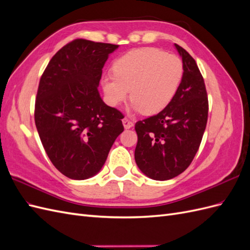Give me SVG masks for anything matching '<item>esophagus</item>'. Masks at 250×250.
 <instances>
[{
  "label": "esophagus",
  "instance_id": "esophagus-1",
  "mask_svg": "<svg viewBox=\"0 0 250 250\" xmlns=\"http://www.w3.org/2000/svg\"><path fill=\"white\" fill-rule=\"evenodd\" d=\"M122 122H123V126H124L125 129H129V128L133 127V123L131 122L130 120H128L127 118H124V119L122 120Z\"/></svg>",
  "mask_w": 250,
  "mask_h": 250
}]
</instances>
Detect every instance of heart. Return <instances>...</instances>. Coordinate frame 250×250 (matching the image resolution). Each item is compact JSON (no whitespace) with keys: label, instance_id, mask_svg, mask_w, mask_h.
<instances>
[{"label":"heart","instance_id":"heart-1","mask_svg":"<svg viewBox=\"0 0 250 250\" xmlns=\"http://www.w3.org/2000/svg\"><path fill=\"white\" fill-rule=\"evenodd\" d=\"M113 74L101 85L111 106L124 102L130 90L131 109L144 115L162 111L175 96L184 76V64L176 55L154 48L132 50L118 58Z\"/></svg>","mask_w":250,"mask_h":250}]
</instances>
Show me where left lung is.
Instances as JSON below:
<instances>
[{
    "mask_svg": "<svg viewBox=\"0 0 250 250\" xmlns=\"http://www.w3.org/2000/svg\"><path fill=\"white\" fill-rule=\"evenodd\" d=\"M183 59L184 76L172 101L157 115L135 124L134 158L151 179L168 180L192 163L206 130L208 102L202 75L193 57L174 44Z\"/></svg>",
    "mask_w": 250,
    "mask_h": 250,
    "instance_id": "left-lung-1",
    "label": "left lung"
}]
</instances>
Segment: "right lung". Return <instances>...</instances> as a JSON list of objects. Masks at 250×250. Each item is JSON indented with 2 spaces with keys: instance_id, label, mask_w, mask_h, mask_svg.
<instances>
[{
  "instance_id": "1",
  "label": "right lung",
  "mask_w": 250,
  "mask_h": 250,
  "mask_svg": "<svg viewBox=\"0 0 250 250\" xmlns=\"http://www.w3.org/2000/svg\"><path fill=\"white\" fill-rule=\"evenodd\" d=\"M118 44L75 40L52 57L40 81L35 125L55 168L83 180L102 169L124 127L123 115L105 104L98 86Z\"/></svg>"
}]
</instances>
